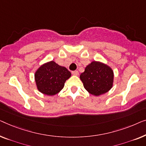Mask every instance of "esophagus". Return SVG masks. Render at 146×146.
<instances>
[{
  "mask_svg": "<svg viewBox=\"0 0 146 146\" xmlns=\"http://www.w3.org/2000/svg\"><path fill=\"white\" fill-rule=\"evenodd\" d=\"M72 74L73 75L77 76V75H79V72H78V71H72Z\"/></svg>",
  "mask_w": 146,
  "mask_h": 146,
  "instance_id": "34e87169",
  "label": "esophagus"
}]
</instances>
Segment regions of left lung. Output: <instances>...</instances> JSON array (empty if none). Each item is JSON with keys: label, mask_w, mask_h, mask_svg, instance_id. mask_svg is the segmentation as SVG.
<instances>
[{"label": "left lung", "mask_w": 146, "mask_h": 146, "mask_svg": "<svg viewBox=\"0 0 146 146\" xmlns=\"http://www.w3.org/2000/svg\"><path fill=\"white\" fill-rule=\"evenodd\" d=\"M85 89L90 94L99 96L109 91L113 85L114 72L107 65L92 61L80 75Z\"/></svg>", "instance_id": "obj_1"}]
</instances>
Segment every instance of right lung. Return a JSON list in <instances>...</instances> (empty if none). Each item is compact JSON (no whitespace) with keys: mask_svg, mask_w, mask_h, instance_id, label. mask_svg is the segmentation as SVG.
<instances>
[{"mask_svg":"<svg viewBox=\"0 0 146 146\" xmlns=\"http://www.w3.org/2000/svg\"><path fill=\"white\" fill-rule=\"evenodd\" d=\"M71 76V72L67 68L51 61L37 69L34 78L37 88L40 93L53 96L63 89L65 81Z\"/></svg>","mask_w":146,"mask_h":146,"instance_id":"obj_1","label":"right lung"}]
</instances>
